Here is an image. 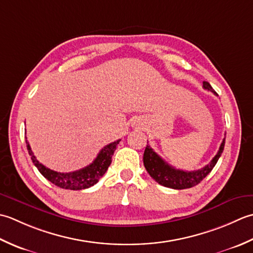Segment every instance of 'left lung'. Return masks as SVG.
I'll list each match as a JSON object with an SVG mask.
<instances>
[{
	"label": "left lung",
	"mask_w": 253,
	"mask_h": 253,
	"mask_svg": "<svg viewBox=\"0 0 253 253\" xmlns=\"http://www.w3.org/2000/svg\"><path fill=\"white\" fill-rule=\"evenodd\" d=\"M203 88L212 91L216 95V92L212 88V86H211L208 82H203ZM224 146L225 138L220 144L217 154H216L215 157L211 161V163L206 165L202 169L194 170V171H183V170L171 167L170 165L165 162L161 156L157 155V154L154 152V149L149 145H146L145 152H144L143 163L147 170V172L149 173V176L159 184L176 190L188 189L199 184L211 171H212V169L215 167L216 163H217L218 158L220 157L221 153L224 151Z\"/></svg>",
	"instance_id": "left-lung-1"
}]
</instances>
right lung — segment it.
I'll return each instance as SVG.
<instances>
[{"mask_svg": "<svg viewBox=\"0 0 253 253\" xmlns=\"http://www.w3.org/2000/svg\"><path fill=\"white\" fill-rule=\"evenodd\" d=\"M119 142L120 140H118L106 145L99 152V154H98L95 161L90 165H88V166H86L80 170H76V171L73 172H58L47 168L37 161V158L35 157L32 148H30L27 138H26V144H27V149L30 158H32L34 165L37 167L40 173L42 174L45 179L49 180L50 182L55 184L56 187L68 190L87 189L92 187V185L99 181V179L104 176L105 172L107 171L108 167L110 166L112 155L113 153H115Z\"/></svg>", "mask_w": 253, "mask_h": 253, "instance_id": "obj_1", "label": "right lung"}]
</instances>
